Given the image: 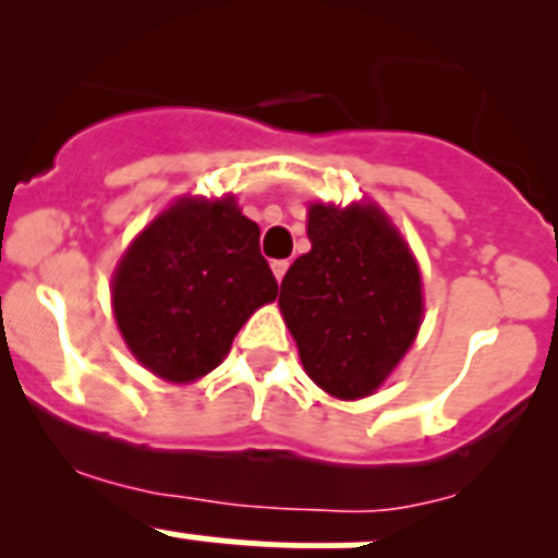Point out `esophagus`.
Segmentation results:
<instances>
[{
	"mask_svg": "<svg viewBox=\"0 0 558 558\" xmlns=\"http://www.w3.org/2000/svg\"><path fill=\"white\" fill-rule=\"evenodd\" d=\"M272 272H275V278L283 280L286 272H289V262H286V258H278V262H272Z\"/></svg>",
	"mask_w": 558,
	"mask_h": 558,
	"instance_id": "34e87169",
	"label": "esophagus"
}]
</instances>
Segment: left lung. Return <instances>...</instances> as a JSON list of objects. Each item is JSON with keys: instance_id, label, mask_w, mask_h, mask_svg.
Returning a JSON list of instances; mask_svg holds the SVG:
<instances>
[{"instance_id": "1", "label": "left lung", "mask_w": 558, "mask_h": 558, "mask_svg": "<svg viewBox=\"0 0 558 558\" xmlns=\"http://www.w3.org/2000/svg\"><path fill=\"white\" fill-rule=\"evenodd\" d=\"M311 253L280 283V313L305 373L337 399H362L391 375L424 318L421 272L373 202L307 210Z\"/></svg>"}]
</instances>
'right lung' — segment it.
Here are the masks:
<instances>
[{
    "label": "right lung",
    "mask_w": 558,
    "mask_h": 558,
    "mask_svg": "<svg viewBox=\"0 0 558 558\" xmlns=\"http://www.w3.org/2000/svg\"><path fill=\"white\" fill-rule=\"evenodd\" d=\"M278 296L258 227L234 196H183L134 238L112 275V313L145 369L170 384L205 378L240 326Z\"/></svg>",
    "instance_id": "1"
}]
</instances>
